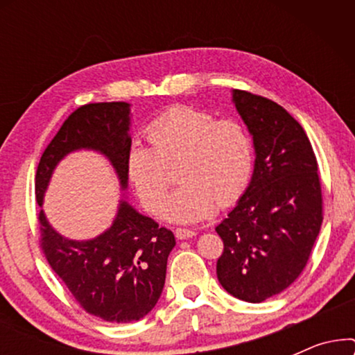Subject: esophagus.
<instances>
[{
    "label": "esophagus",
    "instance_id": "34e87169",
    "mask_svg": "<svg viewBox=\"0 0 355 355\" xmlns=\"http://www.w3.org/2000/svg\"><path fill=\"white\" fill-rule=\"evenodd\" d=\"M174 234H176L178 239H192L196 236V232L192 230H187V227H176L174 230Z\"/></svg>",
    "mask_w": 355,
    "mask_h": 355
}]
</instances>
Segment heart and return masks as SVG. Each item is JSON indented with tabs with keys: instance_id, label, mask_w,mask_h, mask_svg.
Instances as JSON below:
<instances>
[{
	"instance_id": "obj_1",
	"label": "heart",
	"mask_w": 355,
	"mask_h": 355,
	"mask_svg": "<svg viewBox=\"0 0 355 355\" xmlns=\"http://www.w3.org/2000/svg\"><path fill=\"white\" fill-rule=\"evenodd\" d=\"M147 139L152 147H129L125 171L145 210L157 213L171 186L168 166L178 162L181 184L162 210L169 221H200L218 205H234L252 181L254 140L239 121L174 106L150 123Z\"/></svg>"
}]
</instances>
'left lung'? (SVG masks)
Returning a JSON list of instances; mask_svg holds the SVG:
<instances>
[{"instance_id":"left-lung-1","label":"left lung","mask_w":355,"mask_h":355,"mask_svg":"<svg viewBox=\"0 0 355 355\" xmlns=\"http://www.w3.org/2000/svg\"><path fill=\"white\" fill-rule=\"evenodd\" d=\"M254 137L252 181L216 226L223 254L216 275L234 297L259 304L283 293L302 273L323 221L322 184L302 125L275 101L232 92Z\"/></svg>"}]
</instances>
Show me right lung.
Instances as JSON below:
<instances>
[{
    "instance_id": "1",
    "label": "right lung",
    "mask_w": 355,
    "mask_h": 355,
    "mask_svg": "<svg viewBox=\"0 0 355 355\" xmlns=\"http://www.w3.org/2000/svg\"><path fill=\"white\" fill-rule=\"evenodd\" d=\"M129 103H89L69 114L48 144L35 174V198L42 205L53 169L79 148L103 153L128 187L125 157L130 147ZM40 247L45 259L87 313L110 323L144 318L158 302L166 278L174 234L128 202L119 203L113 226L92 241H69L38 211Z\"/></svg>"
}]
</instances>
